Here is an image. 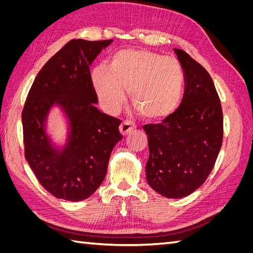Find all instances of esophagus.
Here are the masks:
<instances>
[{"mask_svg":"<svg viewBox=\"0 0 253 253\" xmlns=\"http://www.w3.org/2000/svg\"><path fill=\"white\" fill-rule=\"evenodd\" d=\"M136 127V125L134 124V122L132 121H128V120H126L122 122V124L120 125L119 126V129H120V133L126 136L127 133H129L132 131V129H134Z\"/></svg>","mask_w":253,"mask_h":253,"instance_id":"1","label":"esophagus"}]
</instances>
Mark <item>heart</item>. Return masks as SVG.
I'll return each mask as SVG.
<instances>
[{"label": "heart", "instance_id": "1", "mask_svg": "<svg viewBox=\"0 0 253 253\" xmlns=\"http://www.w3.org/2000/svg\"><path fill=\"white\" fill-rule=\"evenodd\" d=\"M91 83L103 109L117 113L125 102L126 89L149 119L172 114L180 101L185 72L174 57L145 49H124L111 58L109 65L91 71Z\"/></svg>", "mask_w": 253, "mask_h": 253}]
</instances>
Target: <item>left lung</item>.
I'll return each instance as SVG.
<instances>
[{
	"mask_svg": "<svg viewBox=\"0 0 253 253\" xmlns=\"http://www.w3.org/2000/svg\"><path fill=\"white\" fill-rule=\"evenodd\" d=\"M174 50L185 72L181 103L162 124L143 126L150 151L147 181L168 198L188 196L203 185L215 165L224 134L223 111L211 76L186 51Z\"/></svg>",
	"mask_w": 253,
	"mask_h": 253,
	"instance_id": "left-lung-1",
	"label": "left lung"
}]
</instances>
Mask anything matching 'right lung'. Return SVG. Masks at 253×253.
Masks as SVG:
<instances>
[{
	"label": "right lung",
	"instance_id": "obj_1",
	"mask_svg": "<svg viewBox=\"0 0 253 253\" xmlns=\"http://www.w3.org/2000/svg\"><path fill=\"white\" fill-rule=\"evenodd\" d=\"M113 40L73 39L53 55L29 89L22 111L25 158L36 177L61 200H86L100 187L111 153L122 135L121 120L99 111L89 66ZM59 105L70 120L66 147L58 151L44 132V120Z\"/></svg>",
	"mask_w": 253,
	"mask_h": 253
}]
</instances>
